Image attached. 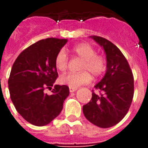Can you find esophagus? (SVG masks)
I'll return each mask as SVG.
<instances>
[{"instance_id": "obj_1", "label": "esophagus", "mask_w": 148, "mask_h": 148, "mask_svg": "<svg viewBox=\"0 0 148 148\" xmlns=\"http://www.w3.org/2000/svg\"><path fill=\"white\" fill-rule=\"evenodd\" d=\"M69 90H70V92H71V93H73V92H75V91L77 90V87H70Z\"/></svg>"}]
</instances>
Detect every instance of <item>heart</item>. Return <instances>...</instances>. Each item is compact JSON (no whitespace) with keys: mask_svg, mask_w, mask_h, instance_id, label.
<instances>
[{"mask_svg":"<svg viewBox=\"0 0 148 148\" xmlns=\"http://www.w3.org/2000/svg\"><path fill=\"white\" fill-rule=\"evenodd\" d=\"M72 51L77 57L83 60L79 73H68L60 77L59 82L62 85L70 87H78L82 85L90 83L92 80L91 74L95 77L101 76L106 71L107 60L101 54H97L93 46L83 42L74 46ZM55 64L58 71H66L69 64V58L63 50H61L56 55Z\"/></svg>","mask_w":148,"mask_h":148,"instance_id":"heart-1","label":"heart"}]
</instances>
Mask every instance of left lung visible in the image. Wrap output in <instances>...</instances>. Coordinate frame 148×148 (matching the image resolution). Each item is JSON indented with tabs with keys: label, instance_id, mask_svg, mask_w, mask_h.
I'll return each instance as SVG.
<instances>
[{
	"label": "left lung",
	"instance_id": "8db88e82",
	"mask_svg": "<svg viewBox=\"0 0 148 148\" xmlns=\"http://www.w3.org/2000/svg\"><path fill=\"white\" fill-rule=\"evenodd\" d=\"M106 53L107 71L92 90V98L83 106L84 116L100 127L118 124L127 114L134 95V77L130 66L117 47L103 37L92 36Z\"/></svg>",
	"mask_w": 148,
	"mask_h": 148
}]
</instances>
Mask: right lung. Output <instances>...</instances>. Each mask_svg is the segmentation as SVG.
I'll use <instances>...</instances> for the list:
<instances>
[{"instance_id":"obj_1","label":"right lung","mask_w":148,"mask_h":148,"mask_svg":"<svg viewBox=\"0 0 148 148\" xmlns=\"http://www.w3.org/2000/svg\"><path fill=\"white\" fill-rule=\"evenodd\" d=\"M66 42L41 39L24 49L12 65L8 81L10 98L21 116L33 125L44 126L57 117L70 93L66 85L52 89L58 76L55 57ZM46 89L52 94L45 93Z\"/></svg>"}]
</instances>
